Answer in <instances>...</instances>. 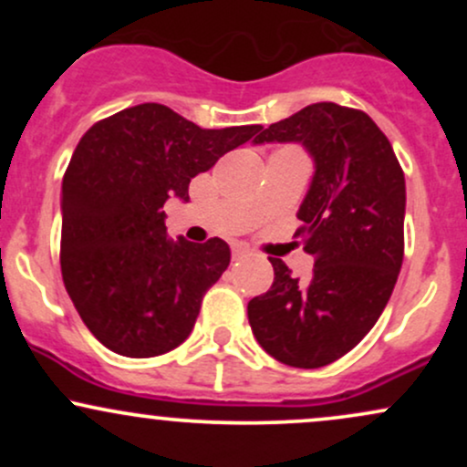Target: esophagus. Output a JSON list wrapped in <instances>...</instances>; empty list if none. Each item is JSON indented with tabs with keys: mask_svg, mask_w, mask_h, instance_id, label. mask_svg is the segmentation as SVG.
<instances>
[{
	"mask_svg": "<svg viewBox=\"0 0 467 467\" xmlns=\"http://www.w3.org/2000/svg\"><path fill=\"white\" fill-rule=\"evenodd\" d=\"M248 248H244V245H233V259H244L245 254H248Z\"/></svg>",
	"mask_w": 467,
	"mask_h": 467,
	"instance_id": "esophagus-1",
	"label": "esophagus"
}]
</instances>
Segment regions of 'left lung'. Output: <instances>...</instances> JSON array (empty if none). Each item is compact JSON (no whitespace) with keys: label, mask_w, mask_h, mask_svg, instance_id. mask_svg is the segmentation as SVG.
Here are the masks:
<instances>
[{"label":"left lung","mask_w":467,"mask_h":467,"mask_svg":"<svg viewBox=\"0 0 467 467\" xmlns=\"http://www.w3.org/2000/svg\"><path fill=\"white\" fill-rule=\"evenodd\" d=\"M264 142H301L314 158L296 237L316 264L303 283L270 259L275 283L248 303L252 334L287 367H327L371 331L393 294L404 261V171L371 118L336 103L275 122L254 138Z\"/></svg>","instance_id":"left-lung-1"}]
</instances>
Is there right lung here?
<instances>
[{"label": "right lung", "instance_id": "right-lung-1", "mask_svg": "<svg viewBox=\"0 0 467 467\" xmlns=\"http://www.w3.org/2000/svg\"><path fill=\"white\" fill-rule=\"evenodd\" d=\"M261 130H202L166 105L142 103L85 131L63 175L61 272L100 345L153 358L191 336L230 248L219 237H166L164 202H189L191 180Z\"/></svg>", "mask_w": 467, "mask_h": 467}]
</instances>
